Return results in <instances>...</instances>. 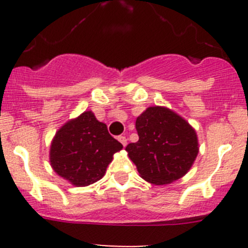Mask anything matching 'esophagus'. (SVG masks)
I'll list each match as a JSON object with an SVG mask.
<instances>
[{"label":"esophagus","instance_id":"1","mask_svg":"<svg viewBox=\"0 0 248 248\" xmlns=\"http://www.w3.org/2000/svg\"><path fill=\"white\" fill-rule=\"evenodd\" d=\"M117 139H119V141L121 142V144L124 145V146H126V145H127V138H126V137H124V136H120Z\"/></svg>","mask_w":248,"mask_h":248}]
</instances>
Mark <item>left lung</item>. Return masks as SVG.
<instances>
[{
  "label": "left lung",
  "mask_w": 248,
  "mask_h": 248,
  "mask_svg": "<svg viewBox=\"0 0 248 248\" xmlns=\"http://www.w3.org/2000/svg\"><path fill=\"white\" fill-rule=\"evenodd\" d=\"M139 140L127 145L128 157L145 181L169 185L188 172L199 152L197 132L166 107H149L137 117Z\"/></svg>",
  "instance_id": "left-lung-1"
}]
</instances>
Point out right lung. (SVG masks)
<instances>
[{
  "instance_id": "1",
  "label": "right lung",
  "mask_w": 248,
  "mask_h": 248,
  "mask_svg": "<svg viewBox=\"0 0 248 248\" xmlns=\"http://www.w3.org/2000/svg\"><path fill=\"white\" fill-rule=\"evenodd\" d=\"M122 144L109 134L91 110L67 121L50 145L49 159L59 176L76 187L94 184L106 174Z\"/></svg>"
}]
</instances>
